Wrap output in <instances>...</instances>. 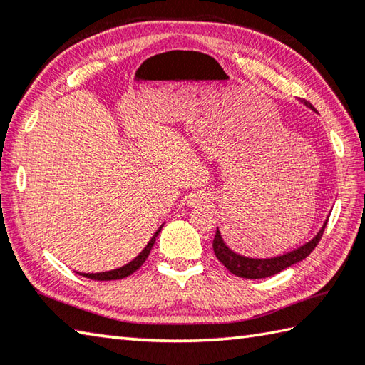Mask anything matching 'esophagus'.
<instances>
[{"instance_id":"obj_1","label":"esophagus","mask_w":365,"mask_h":365,"mask_svg":"<svg viewBox=\"0 0 365 365\" xmlns=\"http://www.w3.org/2000/svg\"><path fill=\"white\" fill-rule=\"evenodd\" d=\"M198 198V200H202V197H197Z\"/></svg>"}]
</instances>
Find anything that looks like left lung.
<instances>
[{
  "label": "left lung",
  "instance_id": "1",
  "mask_svg": "<svg viewBox=\"0 0 365 365\" xmlns=\"http://www.w3.org/2000/svg\"><path fill=\"white\" fill-rule=\"evenodd\" d=\"M305 105L313 109L312 103L305 101ZM327 221L324 222V225L321 227V230L316 233V237L313 240H310V242L305 243L304 246L297 247V250L283 254V256H277V257H270V259H251V257L240 256V254L233 252L230 247L224 243L219 229L216 230L215 240H212V250H215V254H216L219 262H222V265L227 268V270L233 274H237V277L247 278V279L268 278L279 272H283L284 268L297 264V262H300V260H304L305 257L310 256V252L314 250L316 246H318L322 233H324Z\"/></svg>",
  "mask_w": 365,
  "mask_h": 365
}]
</instances>
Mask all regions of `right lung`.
Listing matches in <instances>:
<instances>
[{"mask_svg": "<svg viewBox=\"0 0 365 365\" xmlns=\"http://www.w3.org/2000/svg\"><path fill=\"white\" fill-rule=\"evenodd\" d=\"M160 230H162V227L154 233V237L149 240V243L146 245V247H144V250L138 254V256H136V257L132 260V262H128L127 265H123V267H120V268H115V270H111V272H101V273H79V274H82V277H86V278L95 279V281H111V279L127 278L128 274H132V273H135L136 270H138V268L144 264V260L148 259L149 252H150V250H153V246H154V243H155V238H157V235H159V233H160Z\"/></svg>", "mask_w": 365, "mask_h": 365, "instance_id": "obj_1", "label": "right lung"}]
</instances>
